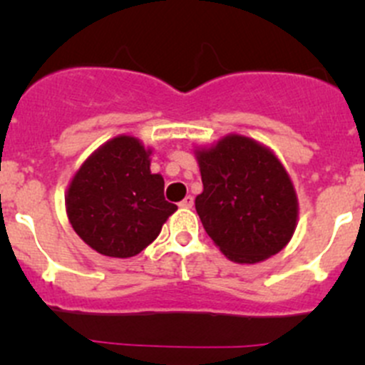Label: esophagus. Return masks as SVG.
<instances>
[{
	"label": "esophagus",
	"mask_w": 365,
	"mask_h": 365,
	"mask_svg": "<svg viewBox=\"0 0 365 365\" xmlns=\"http://www.w3.org/2000/svg\"><path fill=\"white\" fill-rule=\"evenodd\" d=\"M180 208H192L194 206V197L192 196H187L185 200L183 201H180Z\"/></svg>",
	"instance_id": "1"
}]
</instances>
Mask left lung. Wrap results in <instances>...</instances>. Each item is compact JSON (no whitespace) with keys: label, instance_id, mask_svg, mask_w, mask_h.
I'll return each mask as SVG.
<instances>
[{"label":"left lung","instance_id":"left-lung-1","mask_svg":"<svg viewBox=\"0 0 365 365\" xmlns=\"http://www.w3.org/2000/svg\"><path fill=\"white\" fill-rule=\"evenodd\" d=\"M203 180L196 210L227 259L254 264L281 252L298 222L292 176L268 146L227 134L194 150Z\"/></svg>","mask_w":365,"mask_h":365}]
</instances>
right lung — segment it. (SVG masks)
I'll return each mask as SVG.
<instances>
[{
	"label": "right lung",
	"mask_w": 365,
	"mask_h": 365,
	"mask_svg": "<svg viewBox=\"0 0 365 365\" xmlns=\"http://www.w3.org/2000/svg\"><path fill=\"white\" fill-rule=\"evenodd\" d=\"M152 153L134 135H116L98 146L70 180L65 194L70 224L102 256L139 254L178 210L164 200L162 175L150 171Z\"/></svg>",
	"instance_id": "1"
}]
</instances>
